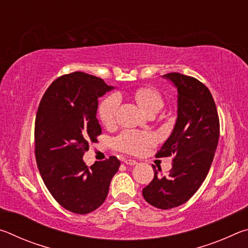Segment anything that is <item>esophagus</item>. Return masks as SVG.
Instances as JSON below:
<instances>
[{"mask_svg": "<svg viewBox=\"0 0 248 248\" xmlns=\"http://www.w3.org/2000/svg\"><path fill=\"white\" fill-rule=\"evenodd\" d=\"M124 163L127 165H132V166L138 164V162L136 161V159H131V158H124Z\"/></svg>", "mask_w": 248, "mask_h": 248, "instance_id": "1", "label": "esophagus"}]
</instances>
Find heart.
<instances>
[{
    "mask_svg": "<svg viewBox=\"0 0 248 248\" xmlns=\"http://www.w3.org/2000/svg\"><path fill=\"white\" fill-rule=\"evenodd\" d=\"M136 103L143 109L146 114L152 116L164 107V98L157 90L150 86H143L133 93ZM120 97L117 94L107 96L98 106V117L104 125L111 127L116 124L119 111ZM155 143L153 133L148 131H133L124 130L114 140L115 148L121 152L129 154H140Z\"/></svg>",
    "mask_w": 248,
    "mask_h": 248,
    "instance_id": "obj_1",
    "label": "heart"
}]
</instances>
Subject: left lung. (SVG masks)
Listing matches in <instances>:
<instances>
[{
  "label": "left lung",
  "mask_w": 248,
  "mask_h": 248,
  "mask_svg": "<svg viewBox=\"0 0 248 248\" xmlns=\"http://www.w3.org/2000/svg\"><path fill=\"white\" fill-rule=\"evenodd\" d=\"M178 91L177 121L170 137L156 153L173 155V167L165 176L154 170V178L143 188L146 202L167 210L183 204L199 189L207 177L219 142L220 121L208 87L198 79L180 73H167Z\"/></svg>",
  "instance_id": "left-lung-1"
}]
</instances>
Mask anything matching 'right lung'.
Masks as SVG:
<instances>
[{
  "mask_svg": "<svg viewBox=\"0 0 248 248\" xmlns=\"http://www.w3.org/2000/svg\"><path fill=\"white\" fill-rule=\"evenodd\" d=\"M114 89L83 72L64 74L50 84L35 121V155L46 187L59 204L86 215L103 204L120 161L110 156L86 166L83 155L97 141L98 98Z\"/></svg>",
  "mask_w": 248,
  "mask_h": 248,
  "instance_id": "right-lung-1",
  "label": "right lung"
}]
</instances>
